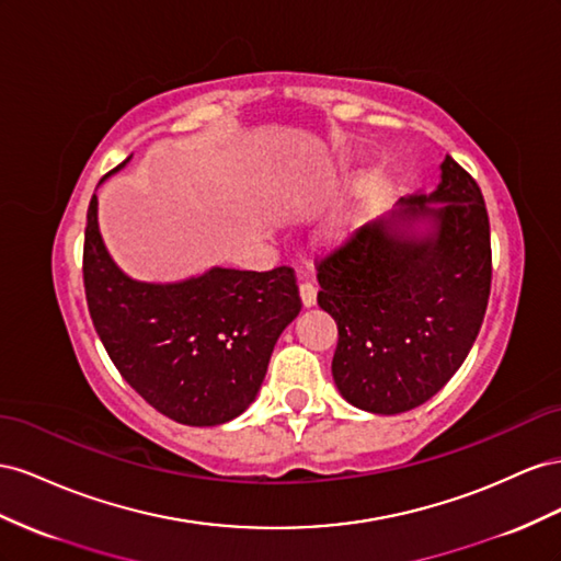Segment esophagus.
I'll return each mask as SVG.
<instances>
[{"label": "esophagus", "mask_w": 561, "mask_h": 561, "mask_svg": "<svg viewBox=\"0 0 561 561\" xmlns=\"http://www.w3.org/2000/svg\"><path fill=\"white\" fill-rule=\"evenodd\" d=\"M300 300H302V306H306V308H312L317 302V286L312 282L300 284Z\"/></svg>", "instance_id": "esophagus-1"}]
</instances>
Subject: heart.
<instances>
[{
  "label": "heart",
  "mask_w": 561,
  "mask_h": 561,
  "mask_svg": "<svg viewBox=\"0 0 561 561\" xmlns=\"http://www.w3.org/2000/svg\"><path fill=\"white\" fill-rule=\"evenodd\" d=\"M376 185V179L371 175V179H366L357 192H355V199H352L347 206H343L341 211H335L324 226V239L329 244H339L343 242V239L355 234L362 222L366 218V202H369V195L371 190Z\"/></svg>",
  "instance_id": "heart-1"
}]
</instances>
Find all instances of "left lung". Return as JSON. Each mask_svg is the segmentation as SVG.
<instances>
[{
	"instance_id": "left-lung-1",
	"label": "left lung",
	"mask_w": 561,
	"mask_h": 561,
	"mask_svg": "<svg viewBox=\"0 0 561 561\" xmlns=\"http://www.w3.org/2000/svg\"><path fill=\"white\" fill-rule=\"evenodd\" d=\"M317 270V302L339 327L335 388L371 413L421 407L460 369L484 322L491 230L482 190L446 154L435 192L399 199Z\"/></svg>"
}]
</instances>
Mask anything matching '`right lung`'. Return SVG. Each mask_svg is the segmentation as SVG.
Instances as JSON below:
<instances>
[{"label": "right lung", "instance_id": "obj_1", "mask_svg": "<svg viewBox=\"0 0 561 561\" xmlns=\"http://www.w3.org/2000/svg\"><path fill=\"white\" fill-rule=\"evenodd\" d=\"M84 289L95 333L124 380L159 413L195 427L249 409L277 339L302 306L286 265L211 267L173 284L131 279L103 244L95 195L87 211Z\"/></svg>", "mask_w": 561, "mask_h": 561}]
</instances>
